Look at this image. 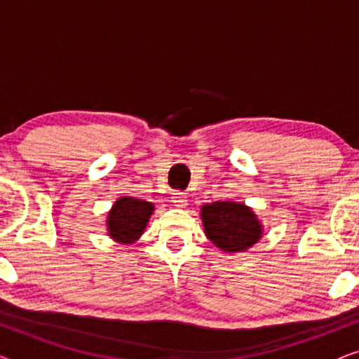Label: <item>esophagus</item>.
<instances>
[{
    "label": "esophagus",
    "mask_w": 359,
    "mask_h": 359,
    "mask_svg": "<svg viewBox=\"0 0 359 359\" xmlns=\"http://www.w3.org/2000/svg\"><path fill=\"white\" fill-rule=\"evenodd\" d=\"M171 201H173L176 208H186V204H188L186 193H181V191H176V193L171 194Z\"/></svg>",
    "instance_id": "1"
}]
</instances>
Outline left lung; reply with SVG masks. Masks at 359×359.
Returning <instances> with one entry per match:
<instances>
[{
	"instance_id": "obj_1",
	"label": "left lung",
	"mask_w": 359,
	"mask_h": 359,
	"mask_svg": "<svg viewBox=\"0 0 359 359\" xmlns=\"http://www.w3.org/2000/svg\"><path fill=\"white\" fill-rule=\"evenodd\" d=\"M209 240L224 252H243L262 237V225L247 205L222 201L203 208L201 212Z\"/></svg>"
}]
</instances>
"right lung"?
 Returning a JSON list of instances; mask_svg holds the SVG:
<instances>
[{
  "mask_svg": "<svg viewBox=\"0 0 359 359\" xmlns=\"http://www.w3.org/2000/svg\"><path fill=\"white\" fill-rule=\"evenodd\" d=\"M154 204L135 198H121L112 205L107 215V230L109 235L121 243H132L144 232Z\"/></svg>",
  "mask_w": 359,
  "mask_h": 359,
  "instance_id": "obj_1",
  "label": "right lung"
}]
</instances>
